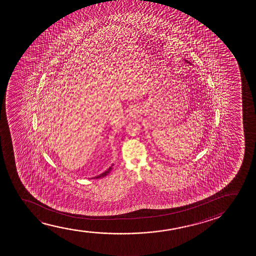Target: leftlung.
Returning a JSON list of instances; mask_svg holds the SVG:
<instances>
[{"label":"left lung","mask_w":256,"mask_h":256,"mask_svg":"<svg viewBox=\"0 0 256 256\" xmlns=\"http://www.w3.org/2000/svg\"><path fill=\"white\" fill-rule=\"evenodd\" d=\"M186 61H187V60H186Z\"/></svg>","instance_id":"1"}]
</instances>
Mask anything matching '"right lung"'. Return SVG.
Returning a JSON list of instances; mask_svg holds the SVG:
<instances>
[{"label": "right lung", "instance_id": "1", "mask_svg": "<svg viewBox=\"0 0 256 256\" xmlns=\"http://www.w3.org/2000/svg\"><path fill=\"white\" fill-rule=\"evenodd\" d=\"M112 166H114V164H112V166H110L106 170L105 172H103L102 174H100V175L97 176H95V178H104L105 176L108 175V174H109V172H111L112 170Z\"/></svg>", "mask_w": 256, "mask_h": 256}]
</instances>
